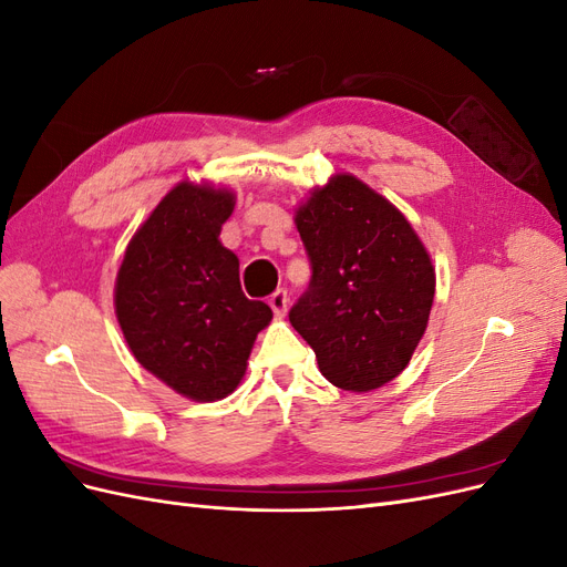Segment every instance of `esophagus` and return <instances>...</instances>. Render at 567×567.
Instances as JSON below:
<instances>
[{
	"label": "esophagus",
	"instance_id": "esophagus-1",
	"mask_svg": "<svg viewBox=\"0 0 567 567\" xmlns=\"http://www.w3.org/2000/svg\"><path fill=\"white\" fill-rule=\"evenodd\" d=\"M288 302H290V298H288V293H286L284 288H279L277 293L269 298V307H271L274 315H277V317H284L288 312Z\"/></svg>",
	"mask_w": 567,
	"mask_h": 567
}]
</instances>
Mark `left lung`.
<instances>
[{
  "instance_id": "left-lung-1",
  "label": "left lung",
  "mask_w": 567,
  "mask_h": 567,
  "mask_svg": "<svg viewBox=\"0 0 567 567\" xmlns=\"http://www.w3.org/2000/svg\"><path fill=\"white\" fill-rule=\"evenodd\" d=\"M312 279L290 307L319 371L369 392L400 375L427 326L435 269L404 215L352 175H336L296 213Z\"/></svg>"
}]
</instances>
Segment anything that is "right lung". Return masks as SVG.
Returning <instances> with one entry per match:
<instances>
[{
  "instance_id": "add662e5",
  "label": "right lung",
  "mask_w": 567,
  "mask_h": 567,
  "mask_svg": "<svg viewBox=\"0 0 567 567\" xmlns=\"http://www.w3.org/2000/svg\"><path fill=\"white\" fill-rule=\"evenodd\" d=\"M234 194L177 184L134 234L115 281V315L144 369L188 400L236 390L250 348L271 321L248 300L238 257L219 244Z\"/></svg>"
}]
</instances>
